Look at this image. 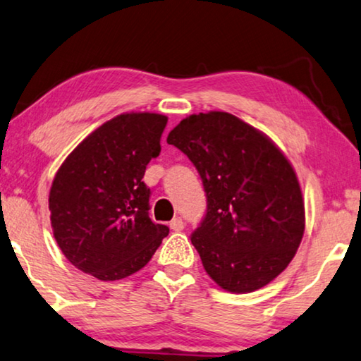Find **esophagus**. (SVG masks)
Listing matches in <instances>:
<instances>
[{
	"mask_svg": "<svg viewBox=\"0 0 361 361\" xmlns=\"http://www.w3.org/2000/svg\"><path fill=\"white\" fill-rule=\"evenodd\" d=\"M170 228L173 230V232H181V230L185 228V222H183L181 217H175V219L170 222Z\"/></svg>",
	"mask_w": 361,
	"mask_h": 361,
	"instance_id": "esophagus-1",
	"label": "esophagus"
}]
</instances>
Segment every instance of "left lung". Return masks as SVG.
Returning <instances> with one entry per match:
<instances>
[{
    "mask_svg": "<svg viewBox=\"0 0 361 361\" xmlns=\"http://www.w3.org/2000/svg\"><path fill=\"white\" fill-rule=\"evenodd\" d=\"M199 171L207 212L191 235L220 288L266 287L293 259L305 233V201L290 160L264 133L232 113L190 115L169 133Z\"/></svg>",
    "mask_w": 361,
    "mask_h": 361,
    "instance_id": "1",
    "label": "left lung"
}]
</instances>
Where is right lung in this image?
<instances>
[{"label":"right lung","instance_id":"obj_1","mask_svg":"<svg viewBox=\"0 0 361 361\" xmlns=\"http://www.w3.org/2000/svg\"><path fill=\"white\" fill-rule=\"evenodd\" d=\"M169 118L121 113L89 134L53 178L48 209L53 236L74 267L99 281H120L150 261L169 235L149 217L144 173L160 154Z\"/></svg>","mask_w":361,"mask_h":361}]
</instances>
